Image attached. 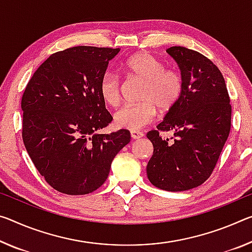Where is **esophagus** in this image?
Here are the masks:
<instances>
[{
  "label": "esophagus",
  "mask_w": 252,
  "mask_h": 252,
  "mask_svg": "<svg viewBox=\"0 0 252 252\" xmlns=\"http://www.w3.org/2000/svg\"><path fill=\"white\" fill-rule=\"evenodd\" d=\"M143 137V134L140 132V131H131V138L133 139V140H138V139H140Z\"/></svg>",
  "instance_id": "esophagus-1"
}]
</instances>
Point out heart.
<instances>
[{
  "instance_id": "b5f03b06",
  "label": "heart",
  "mask_w": 252,
  "mask_h": 252,
  "mask_svg": "<svg viewBox=\"0 0 252 252\" xmlns=\"http://www.w3.org/2000/svg\"><path fill=\"white\" fill-rule=\"evenodd\" d=\"M126 73L142 82L140 103L122 107L114 114L118 127L138 131L154 121L157 110L167 114L177 105L184 91V79L177 69L166 68L160 59L149 53H138L123 63ZM98 92L106 105L117 107L121 103V81L107 71L101 77Z\"/></svg>"
}]
</instances>
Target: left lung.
Here are the masks:
<instances>
[{"label": "left lung", "instance_id": "left-lung-1", "mask_svg": "<svg viewBox=\"0 0 252 252\" xmlns=\"http://www.w3.org/2000/svg\"><path fill=\"white\" fill-rule=\"evenodd\" d=\"M184 79L183 95L147 138L154 155L147 165L150 183L182 191L202 185L211 176L231 129L230 96L223 75L209 58L189 48L167 49ZM173 130L170 139L160 132Z\"/></svg>", "mask_w": 252, "mask_h": 252}]
</instances>
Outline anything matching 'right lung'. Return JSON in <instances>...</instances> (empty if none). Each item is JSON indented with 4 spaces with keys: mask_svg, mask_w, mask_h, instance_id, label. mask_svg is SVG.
Wrapping results in <instances>:
<instances>
[{
    "mask_svg": "<svg viewBox=\"0 0 252 252\" xmlns=\"http://www.w3.org/2000/svg\"><path fill=\"white\" fill-rule=\"evenodd\" d=\"M119 48L78 46L50 55L23 92L22 140L45 181L67 195L99 189L130 131L99 134L112 115L98 84Z\"/></svg>",
    "mask_w": 252,
    "mask_h": 252,
    "instance_id": "1",
    "label": "right lung"
}]
</instances>
